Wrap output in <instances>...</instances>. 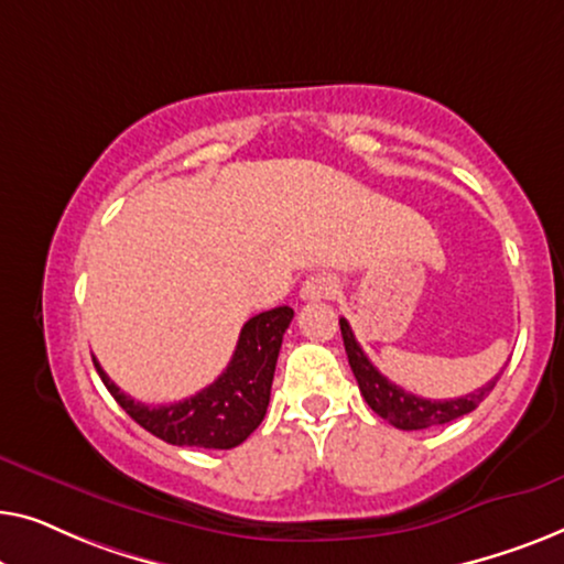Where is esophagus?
Returning <instances> with one entry per match:
<instances>
[{
	"mask_svg": "<svg viewBox=\"0 0 564 564\" xmlns=\"http://www.w3.org/2000/svg\"><path fill=\"white\" fill-rule=\"evenodd\" d=\"M337 291V281L329 273H314L301 283V299L304 301H322L332 299Z\"/></svg>",
	"mask_w": 564,
	"mask_h": 564,
	"instance_id": "1",
	"label": "esophagus"
}]
</instances>
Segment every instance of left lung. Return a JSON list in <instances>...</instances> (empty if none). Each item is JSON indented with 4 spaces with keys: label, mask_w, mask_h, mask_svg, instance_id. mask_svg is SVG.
Segmentation results:
<instances>
[{
    "label": "left lung",
    "mask_w": 564,
    "mask_h": 564,
    "mask_svg": "<svg viewBox=\"0 0 564 564\" xmlns=\"http://www.w3.org/2000/svg\"><path fill=\"white\" fill-rule=\"evenodd\" d=\"M339 329H343L345 352H347V360H350L355 378H358L362 399L368 401V406L376 411L380 419H386L388 424H393L395 430L414 432V430H430V426L455 422V419L478 409V403L494 391L496 380L501 378V372H498L494 380H488V383L478 388V391L459 395V399H449V401L422 399V395L406 393L403 388L391 383V380H388L383 372L368 360V355L362 352V347L352 335L350 322L339 319Z\"/></svg>",
    "instance_id": "left-lung-1"
}]
</instances>
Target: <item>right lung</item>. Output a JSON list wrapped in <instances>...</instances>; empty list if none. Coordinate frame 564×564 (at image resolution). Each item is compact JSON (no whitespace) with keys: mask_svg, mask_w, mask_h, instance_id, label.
<instances>
[{"mask_svg":"<svg viewBox=\"0 0 564 564\" xmlns=\"http://www.w3.org/2000/svg\"><path fill=\"white\" fill-rule=\"evenodd\" d=\"M291 319V306H275L271 312L252 316L245 322L227 370L192 399L169 406H148L130 399L109 380L97 358L94 368L115 401L158 440L176 447L232 449L263 422L271 401L275 360Z\"/></svg>","mask_w":564,"mask_h":564,"instance_id":"1","label":"right lung"}]
</instances>
